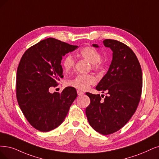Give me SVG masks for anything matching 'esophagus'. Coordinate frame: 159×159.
<instances>
[{
  "mask_svg": "<svg viewBox=\"0 0 159 159\" xmlns=\"http://www.w3.org/2000/svg\"><path fill=\"white\" fill-rule=\"evenodd\" d=\"M77 93H78L79 96H82V95L84 94V92H83V91L80 90H77Z\"/></svg>",
  "mask_w": 159,
  "mask_h": 159,
  "instance_id": "obj_1",
  "label": "esophagus"
}]
</instances>
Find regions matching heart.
<instances>
[{"mask_svg":"<svg viewBox=\"0 0 159 159\" xmlns=\"http://www.w3.org/2000/svg\"><path fill=\"white\" fill-rule=\"evenodd\" d=\"M80 56L92 64V67L94 70H99L102 68L100 60L102 56L98 50L93 47L87 46L80 51ZM75 61L74 58L67 55L64 57L62 61V66L66 71H69L75 66ZM96 83V78L92 75H78L71 80H67L66 84L72 86L79 90H86L89 87Z\"/></svg>","mask_w":159,"mask_h":159,"instance_id":"b5f03b06","label":"heart"}]
</instances>
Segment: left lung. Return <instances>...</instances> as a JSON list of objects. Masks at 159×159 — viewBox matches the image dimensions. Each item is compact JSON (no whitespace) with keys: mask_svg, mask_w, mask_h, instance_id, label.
<instances>
[{"mask_svg":"<svg viewBox=\"0 0 159 159\" xmlns=\"http://www.w3.org/2000/svg\"><path fill=\"white\" fill-rule=\"evenodd\" d=\"M103 43L113 51V60L96 89L105 91L107 96L102 100L99 94L86 92L90 103L86 115L93 130L109 135L119 130L136 112L142 95V71L136 54L128 46L112 39Z\"/></svg>","mask_w":159,"mask_h":159,"instance_id":"1","label":"left lung"}]
</instances>
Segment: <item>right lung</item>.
I'll return each instance as SVG.
<instances>
[{
	"label": "right lung",
	"mask_w": 159,
	"mask_h": 159,
	"mask_svg": "<svg viewBox=\"0 0 159 159\" xmlns=\"http://www.w3.org/2000/svg\"><path fill=\"white\" fill-rule=\"evenodd\" d=\"M54 38L40 41L23 54L17 70L16 97L30 125L40 132L60 126L77 96L73 87L51 93L63 78L62 57L77 48Z\"/></svg>",
	"instance_id": "right-lung-1"
}]
</instances>
